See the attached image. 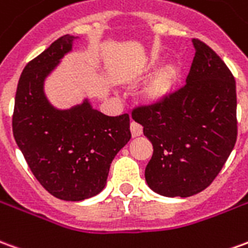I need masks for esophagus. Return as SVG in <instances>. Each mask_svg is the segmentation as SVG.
<instances>
[{"label":"esophagus","instance_id":"obj_1","mask_svg":"<svg viewBox=\"0 0 248 248\" xmlns=\"http://www.w3.org/2000/svg\"><path fill=\"white\" fill-rule=\"evenodd\" d=\"M130 131H131L133 137H140L142 134V126L137 124V122H131L130 124Z\"/></svg>","mask_w":248,"mask_h":248}]
</instances>
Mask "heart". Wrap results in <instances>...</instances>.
<instances>
[{
	"label": "heart",
	"mask_w": 248,
	"mask_h": 248,
	"mask_svg": "<svg viewBox=\"0 0 248 248\" xmlns=\"http://www.w3.org/2000/svg\"><path fill=\"white\" fill-rule=\"evenodd\" d=\"M162 62V56L153 55L142 67V75H148L152 71L155 70ZM183 79V70L180 64L176 62L161 65L158 70L154 72L148 83L141 90V99L148 106H158L162 105L176 94L178 86Z\"/></svg>",
	"instance_id": "heart-1"
}]
</instances>
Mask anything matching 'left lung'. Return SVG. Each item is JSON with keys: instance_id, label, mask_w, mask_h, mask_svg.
I'll use <instances>...</instances> for the list:
<instances>
[{"instance_id": "obj_1", "label": "left lung", "mask_w": 248, "mask_h": 248, "mask_svg": "<svg viewBox=\"0 0 248 248\" xmlns=\"http://www.w3.org/2000/svg\"><path fill=\"white\" fill-rule=\"evenodd\" d=\"M192 43L196 53L184 87L165 103L131 114L153 145L146 183L166 197H189L209 186L238 136L232 74L207 44Z\"/></svg>"}]
</instances>
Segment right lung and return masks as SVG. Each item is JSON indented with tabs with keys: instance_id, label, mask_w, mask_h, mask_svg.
Instances as JSON below:
<instances>
[{
	"instance_id": "obj_1",
	"label": "right lung",
	"mask_w": 248,
	"mask_h": 248,
	"mask_svg": "<svg viewBox=\"0 0 248 248\" xmlns=\"http://www.w3.org/2000/svg\"><path fill=\"white\" fill-rule=\"evenodd\" d=\"M78 39L64 34L25 65L12 121L16 143L34 177L65 202L102 192L114 157L131 138L129 114L108 117L88 99L60 110L46 99V79Z\"/></svg>"
}]
</instances>
